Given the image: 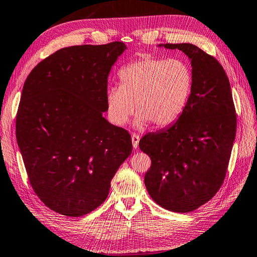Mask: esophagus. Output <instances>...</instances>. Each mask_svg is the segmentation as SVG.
Instances as JSON below:
<instances>
[{
    "label": "esophagus",
    "mask_w": 257,
    "mask_h": 257,
    "mask_svg": "<svg viewBox=\"0 0 257 257\" xmlns=\"http://www.w3.org/2000/svg\"><path fill=\"white\" fill-rule=\"evenodd\" d=\"M132 144H133V148L134 149H138L139 148V142H140V135L137 133H132Z\"/></svg>",
    "instance_id": "34e87169"
}]
</instances>
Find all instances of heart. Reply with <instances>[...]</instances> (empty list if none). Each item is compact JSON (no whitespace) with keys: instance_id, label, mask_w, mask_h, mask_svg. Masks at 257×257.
I'll return each instance as SVG.
<instances>
[{"instance_id":"b5f03b06","label":"heart","mask_w":257,"mask_h":257,"mask_svg":"<svg viewBox=\"0 0 257 257\" xmlns=\"http://www.w3.org/2000/svg\"><path fill=\"white\" fill-rule=\"evenodd\" d=\"M119 86L106 94L108 116L115 125L126 124L135 112V125L170 126L180 118L190 99L193 74L187 61L147 56L118 71Z\"/></svg>"}]
</instances>
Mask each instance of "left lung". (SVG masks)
I'll return each instance as SVG.
<instances>
[{"label":"left lung","instance_id":"obj_1","mask_svg":"<svg viewBox=\"0 0 257 257\" xmlns=\"http://www.w3.org/2000/svg\"><path fill=\"white\" fill-rule=\"evenodd\" d=\"M191 60L193 87L176 123L140 140L151 158L144 183L152 199L174 212L209 201L225 180L236 135V110L226 72L215 57L190 43H167Z\"/></svg>","mask_w":257,"mask_h":257}]
</instances>
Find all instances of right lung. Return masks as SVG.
Wrapping results in <instances>:
<instances>
[{"instance_id": "right-lung-1", "label": "right lung", "mask_w": 257, "mask_h": 257, "mask_svg": "<svg viewBox=\"0 0 257 257\" xmlns=\"http://www.w3.org/2000/svg\"><path fill=\"white\" fill-rule=\"evenodd\" d=\"M126 46H72L53 52L24 81L16 132L29 182L58 214L80 217L108 196L132 152L128 131L103 117L107 77Z\"/></svg>"}]
</instances>
